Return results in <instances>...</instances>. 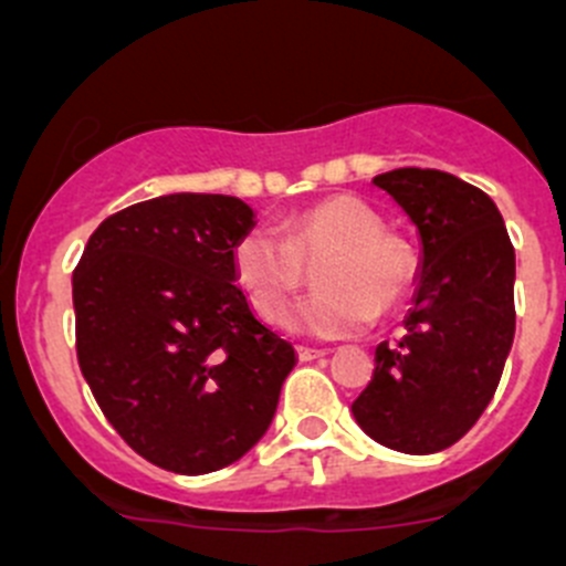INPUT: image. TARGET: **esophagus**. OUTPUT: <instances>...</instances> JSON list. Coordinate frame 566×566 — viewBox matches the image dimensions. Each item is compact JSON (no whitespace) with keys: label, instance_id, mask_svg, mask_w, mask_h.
Here are the masks:
<instances>
[{"label":"esophagus","instance_id":"esophagus-1","mask_svg":"<svg viewBox=\"0 0 566 566\" xmlns=\"http://www.w3.org/2000/svg\"><path fill=\"white\" fill-rule=\"evenodd\" d=\"M326 352L324 348H310V346H298V360L301 363H310V360H321Z\"/></svg>","mask_w":566,"mask_h":566}]
</instances>
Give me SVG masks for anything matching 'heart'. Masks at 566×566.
<instances>
[{
  "instance_id": "obj_1",
  "label": "heart",
  "mask_w": 566,
  "mask_h": 566,
  "mask_svg": "<svg viewBox=\"0 0 566 566\" xmlns=\"http://www.w3.org/2000/svg\"><path fill=\"white\" fill-rule=\"evenodd\" d=\"M315 271L318 293L301 301L284 318L298 335H360L374 318L402 304L413 284L416 262L402 240L385 234L382 218L352 195H335L307 206L287 223V237L268 226L245 231L231 253L237 287L253 313L276 324Z\"/></svg>"
}]
</instances>
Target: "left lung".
<instances>
[{
  "mask_svg": "<svg viewBox=\"0 0 566 566\" xmlns=\"http://www.w3.org/2000/svg\"><path fill=\"white\" fill-rule=\"evenodd\" d=\"M419 234L413 307L402 340L379 343L374 377L352 405L390 450H447L480 419L514 343L516 256L497 203L441 170L374 178Z\"/></svg>",
  "mask_w": 566,
  "mask_h": 566,
  "instance_id": "1",
  "label": "left lung"
}]
</instances>
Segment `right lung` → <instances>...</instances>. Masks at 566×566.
<instances>
[{
    "mask_svg": "<svg viewBox=\"0 0 566 566\" xmlns=\"http://www.w3.org/2000/svg\"><path fill=\"white\" fill-rule=\"evenodd\" d=\"M253 226L231 195L142 200L97 226L72 276L83 377L114 430L167 472L240 461L298 363L234 284L231 253Z\"/></svg>",
    "mask_w": 566,
    "mask_h": 566,
    "instance_id": "obj_1",
    "label": "right lung"
}]
</instances>
